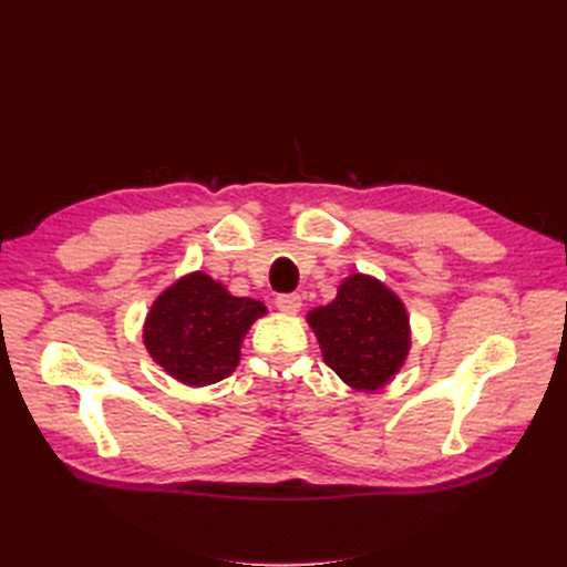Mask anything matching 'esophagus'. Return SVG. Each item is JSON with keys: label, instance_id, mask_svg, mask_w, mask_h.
Masks as SVG:
<instances>
[{"label": "esophagus", "instance_id": "esophagus-1", "mask_svg": "<svg viewBox=\"0 0 567 567\" xmlns=\"http://www.w3.org/2000/svg\"><path fill=\"white\" fill-rule=\"evenodd\" d=\"M277 307L284 312V315H296L300 312L302 307V298L298 293H286V296H279L277 298Z\"/></svg>", "mask_w": 567, "mask_h": 567}]
</instances>
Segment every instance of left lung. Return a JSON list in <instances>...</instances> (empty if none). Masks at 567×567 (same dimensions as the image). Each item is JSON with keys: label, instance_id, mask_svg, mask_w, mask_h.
Returning <instances> with one entry per match:
<instances>
[{"label": "left lung", "instance_id": "obj_1", "mask_svg": "<svg viewBox=\"0 0 567 567\" xmlns=\"http://www.w3.org/2000/svg\"><path fill=\"white\" fill-rule=\"evenodd\" d=\"M323 362L352 390L379 392L406 364L411 323L402 298L371 274L342 279L329 305L307 312Z\"/></svg>", "mask_w": 567, "mask_h": 567}]
</instances>
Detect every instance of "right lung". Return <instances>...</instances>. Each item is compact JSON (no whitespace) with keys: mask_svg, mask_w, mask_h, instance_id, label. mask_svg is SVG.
Wrapping results in <instances>:
<instances>
[{"mask_svg":"<svg viewBox=\"0 0 567 567\" xmlns=\"http://www.w3.org/2000/svg\"><path fill=\"white\" fill-rule=\"evenodd\" d=\"M267 315L262 300L231 296L200 269L169 284L144 321V348L153 362L188 388L213 385L241 362L250 326Z\"/></svg>","mask_w":567,"mask_h":567,"instance_id":"add662e5","label":"right lung"}]
</instances>
